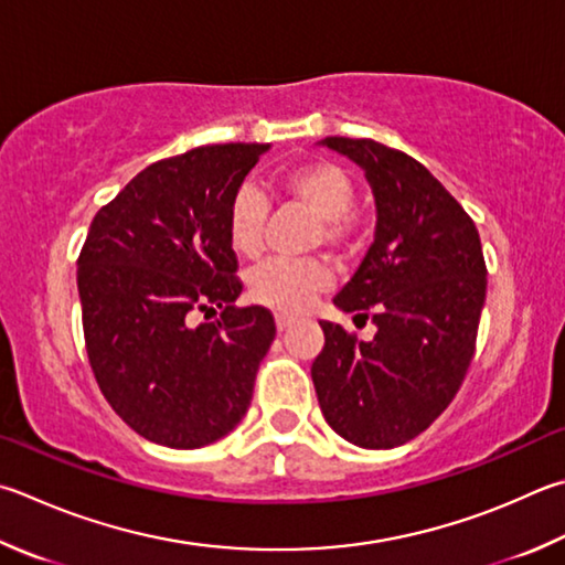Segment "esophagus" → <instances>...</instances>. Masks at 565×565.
<instances>
[{
	"label": "esophagus",
	"mask_w": 565,
	"mask_h": 565,
	"mask_svg": "<svg viewBox=\"0 0 565 565\" xmlns=\"http://www.w3.org/2000/svg\"><path fill=\"white\" fill-rule=\"evenodd\" d=\"M294 323H296L294 316H284V313L276 316V328H279V331H286V328H291Z\"/></svg>",
	"instance_id": "obj_1"
}]
</instances>
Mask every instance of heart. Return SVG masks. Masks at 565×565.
I'll return each instance as SVG.
<instances>
[{"mask_svg":"<svg viewBox=\"0 0 565 565\" xmlns=\"http://www.w3.org/2000/svg\"><path fill=\"white\" fill-rule=\"evenodd\" d=\"M279 190L289 202L299 204L316 217L311 234L313 247L331 249L335 256H348L361 242L363 217L351 204L355 182L348 172L328 160H309L279 178ZM269 204L264 194L244 184L232 194L227 207V239L234 254L244 259L259 256L264 247V227ZM333 274L323 259L284 262L274 259L256 266L249 276V296L262 306L281 313H299L311 303L316 294L328 289Z\"/></svg>","mask_w":565,"mask_h":565,"instance_id":"heart-1","label":"heart"}]
</instances>
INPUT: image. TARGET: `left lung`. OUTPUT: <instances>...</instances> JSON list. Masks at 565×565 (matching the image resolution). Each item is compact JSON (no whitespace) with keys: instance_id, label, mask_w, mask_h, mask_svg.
<instances>
[{"instance_id":"8db88e82","label":"left lung","mask_w":565,"mask_h":565,"mask_svg":"<svg viewBox=\"0 0 565 565\" xmlns=\"http://www.w3.org/2000/svg\"><path fill=\"white\" fill-rule=\"evenodd\" d=\"M323 142L358 162L375 194V242L333 303L371 316L377 333L365 343L321 321L313 387L326 423L348 443L399 447L445 413L469 371L484 254L475 222L423 162L371 138Z\"/></svg>"}]
</instances>
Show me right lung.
<instances>
[{
	"mask_svg": "<svg viewBox=\"0 0 565 565\" xmlns=\"http://www.w3.org/2000/svg\"><path fill=\"white\" fill-rule=\"evenodd\" d=\"M264 150L224 142L152 162L96 212L78 254L90 371L122 423L156 445L198 449L237 427L276 335L271 311L234 303L239 264L224 224Z\"/></svg>",
	"mask_w": 565,
	"mask_h": 565,
	"instance_id": "right-lung-1",
	"label": "right lung"
}]
</instances>
